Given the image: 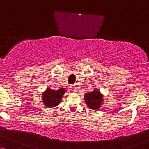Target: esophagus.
<instances>
[{
	"instance_id": "esophagus-1",
	"label": "esophagus",
	"mask_w": 149,
	"mask_h": 149,
	"mask_svg": "<svg viewBox=\"0 0 149 149\" xmlns=\"http://www.w3.org/2000/svg\"><path fill=\"white\" fill-rule=\"evenodd\" d=\"M71 88H72V90H75V86H74V85H71Z\"/></svg>"
}]
</instances>
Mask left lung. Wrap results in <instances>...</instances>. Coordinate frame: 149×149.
Returning <instances> with one entry per match:
<instances>
[{"mask_svg": "<svg viewBox=\"0 0 149 149\" xmlns=\"http://www.w3.org/2000/svg\"><path fill=\"white\" fill-rule=\"evenodd\" d=\"M103 95L100 93L99 89H94L91 92H87L85 94L84 100L87 107L91 109L97 110L100 107L104 102Z\"/></svg>", "mask_w": 149, "mask_h": 149, "instance_id": "left-lung-1", "label": "left lung"}]
</instances>
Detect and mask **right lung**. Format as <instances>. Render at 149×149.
<instances>
[{"label":"right lung","instance_id":"1","mask_svg":"<svg viewBox=\"0 0 149 149\" xmlns=\"http://www.w3.org/2000/svg\"><path fill=\"white\" fill-rule=\"evenodd\" d=\"M66 91L65 88H60L58 90H54L47 87L42 94V100L44 105L49 108H54L58 106L62 100L63 95Z\"/></svg>","mask_w":149,"mask_h":149}]
</instances>
